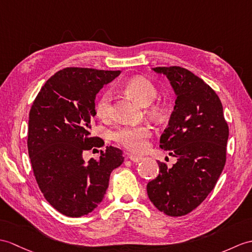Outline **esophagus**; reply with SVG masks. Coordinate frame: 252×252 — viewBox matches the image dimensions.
<instances>
[{
  "label": "esophagus",
  "mask_w": 252,
  "mask_h": 252,
  "mask_svg": "<svg viewBox=\"0 0 252 252\" xmlns=\"http://www.w3.org/2000/svg\"><path fill=\"white\" fill-rule=\"evenodd\" d=\"M127 158L132 162H135V163H138V162H140V161L143 160V157H137V156H133V155H128Z\"/></svg>",
  "instance_id": "1"
}]
</instances>
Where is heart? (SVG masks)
Returning <instances> with one entry per match:
<instances>
[{
  "label": "heart",
  "mask_w": 252,
  "mask_h": 252,
  "mask_svg": "<svg viewBox=\"0 0 252 252\" xmlns=\"http://www.w3.org/2000/svg\"><path fill=\"white\" fill-rule=\"evenodd\" d=\"M127 95L135 99L143 106H148V114L155 119H159L163 114L160 104L153 103L158 94L155 85L144 77H134L126 81L124 88ZM112 109V94L104 92L95 104V114L99 119H108ZM151 135L149 126H122L113 132L112 137L115 142L132 153H143L148 147L147 139Z\"/></svg>",
  "instance_id": "b5f03b06"
}]
</instances>
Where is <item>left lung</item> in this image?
<instances>
[{"mask_svg": "<svg viewBox=\"0 0 252 252\" xmlns=\"http://www.w3.org/2000/svg\"><path fill=\"white\" fill-rule=\"evenodd\" d=\"M176 94L160 147L176 157L172 167L158 161L159 175L147 185L149 200L167 216L195 209L215 188L226 160L229 126L219 96L205 81L180 66L155 67Z\"/></svg>", "mask_w": 252, "mask_h": 252, "instance_id": "1", "label": "left lung"}]
</instances>
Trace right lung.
Wrapping results in <instances>:
<instances>
[{"label":"right lung","mask_w":252,"mask_h":252,"mask_svg":"<svg viewBox=\"0 0 252 252\" xmlns=\"http://www.w3.org/2000/svg\"><path fill=\"white\" fill-rule=\"evenodd\" d=\"M120 71L66 67L46 81L29 114L28 150L35 179L50 205L67 217L90 214L102 202L110 173L125 158L107 146L98 160L83 159L104 145L91 136L95 96Z\"/></svg>","instance_id":"add662e5"}]
</instances>
